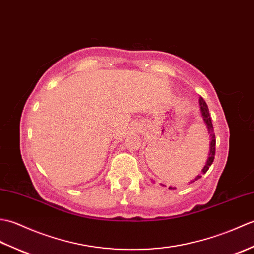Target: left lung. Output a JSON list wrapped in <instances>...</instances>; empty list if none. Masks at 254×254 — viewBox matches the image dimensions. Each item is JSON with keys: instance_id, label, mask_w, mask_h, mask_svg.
Instances as JSON below:
<instances>
[{"instance_id": "1", "label": "left lung", "mask_w": 254, "mask_h": 254, "mask_svg": "<svg viewBox=\"0 0 254 254\" xmlns=\"http://www.w3.org/2000/svg\"><path fill=\"white\" fill-rule=\"evenodd\" d=\"M198 102H199V106H201V112H202L203 120H204L205 124H206V127H207L209 137H210V147H209L210 149H209L208 158H207L206 164H205V166H204V168L202 169L203 174H206V171L209 169L210 165H212L213 161H214V157H215V145H216V138H215V133H214V127H213L212 119H210L209 111H208V107H207V105H206V102H205V100L202 98V97H199ZM201 177H202V176H196L195 179H193L190 183L195 182V181L198 180ZM169 189H171V190H174V189H176V187H169Z\"/></svg>"}]
</instances>
